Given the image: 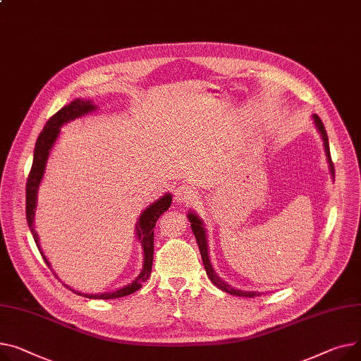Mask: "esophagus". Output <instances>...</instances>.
<instances>
[{
    "mask_svg": "<svg viewBox=\"0 0 361 361\" xmlns=\"http://www.w3.org/2000/svg\"><path fill=\"white\" fill-rule=\"evenodd\" d=\"M174 199L178 202V203H183V204H191L196 199H197V193L196 190L193 187L190 185H180L176 188V193H174Z\"/></svg>",
    "mask_w": 361,
    "mask_h": 361,
    "instance_id": "esophagus-1",
    "label": "esophagus"
}]
</instances>
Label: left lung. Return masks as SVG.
I'll return each mask as SVG.
<instances>
[{
  "instance_id": "8db88e82",
  "label": "left lung",
  "mask_w": 361,
  "mask_h": 361,
  "mask_svg": "<svg viewBox=\"0 0 361 361\" xmlns=\"http://www.w3.org/2000/svg\"><path fill=\"white\" fill-rule=\"evenodd\" d=\"M314 120H315V125L318 128V130L321 132V136H322V140H324V147H325V152H326V158H328V162H329V170L334 176V164L331 161V152H329V143H328V135H326V130H325V126L322 123V120L319 116L314 114ZM188 219H190V224H191V231H193L195 236H196V241H197V245H199V250H200V254H202V259H203V264H204V269H206V273L209 276V279L212 280V283L219 287L221 290L229 293V295H233V296H243V298H255V296H259V293L257 292H243V290H236L233 289V287H231L229 284H226L222 279H219L218 276H216V273L213 271L212 269V264L209 261V254H207V241H206V231L203 228V224L202 221L197 218L196 214L193 213H188Z\"/></svg>"
}]
</instances>
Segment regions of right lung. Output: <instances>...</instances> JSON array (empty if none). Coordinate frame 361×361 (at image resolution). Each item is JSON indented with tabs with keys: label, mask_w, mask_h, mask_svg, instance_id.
Returning a JSON list of instances; mask_svg holds the SVG:
<instances>
[{
	"label": "right lung",
	"mask_w": 361,
	"mask_h": 361,
	"mask_svg": "<svg viewBox=\"0 0 361 361\" xmlns=\"http://www.w3.org/2000/svg\"><path fill=\"white\" fill-rule=\"evenodd\" d=\"M91 110H94V106L91 104V102H85V100H80V99L72 102L71 104L62 107L49 120H47L43 130L40 132V135L36 140L33 164H32L27 183H26V218H27L30 232L35 238V243H36L39 251H40L39 238H37V233L33 226V219H35V209H36V195H37V188H39V184H40L43 173H44L46 159H47V157H49V151L54 147V143L59 135V128L63 123L69 122V120L77 118ZM170 206H171V195H165L164 197L157 200L154 204H151L148 209H145V212L140 214L139 222H137V238H139V241L143 248V269H142V273L130 284L125 286L123 289H118L111 293H102V295H82L75 290H72V292L77 295H82L84 298H88V299H117V298H123V296H128V295L139 290L142 287V283L149 279L151 271H152L154 228L157 225V221L159 219V216L165 210H168V207ZM40 254H43V252H40ZM44 261L47 266H49V261H47L46 258H44Z\"/></svg>",
	"instance_id": "1"
}]
</instances>
